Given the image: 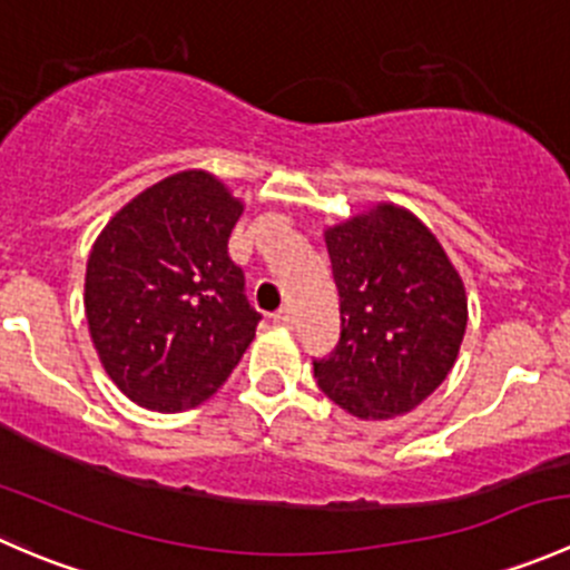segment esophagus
<instances>
[{"instance_id":"1","label":"esophagus","mask_w":570,"mask_h":570,"mask_svg":"<svg viewBox=\"0 0 570 570\" xmlns=\"http://www.w3.org/2000/svg\"><path fill=\"white\" fill-rule=\"evenodd\" d=\"M273 322L275 325H281V327H289L292 325V308H278V312L273 314Z\"/></svg>"}]
</instances>
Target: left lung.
Here are the masks:
<instances>
[{"label":"left lung","mask_w":570,"mask_h":570,"mask_svg":"<svg viewBox=\"0 0 570 570\" xmlns=\"http://www.w3.org/2000/svg\"><path fill=\"white\" fill-rule=\"evenodd\" d=\"M342 338L314 361L327 400L381 422L422 405L455 366L469 322L463 278L413 212L375 204L325 228Z\"/></svg>","instance_id":"left-lung-1"}]
</instances>
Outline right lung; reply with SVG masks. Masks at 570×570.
<instances>
[{
	"mask_svg": "<svg viewBox=\"0 0 570 570\" xmlns=\"http://www.w3.org/2000/svg\"><path fill=\"white\" fill-rule=\"evenodd\" d=\"M245 204L206 170H181L120 206L96 237L85 317L101 366L131 402L187 411L226 383L256 336L228 237Z\"/></svg>",
	"mask_w": 570,
	"mask_h": 570,
	"instance_id": "obj_1",
	"label": "right lung"
}]
</instances>
